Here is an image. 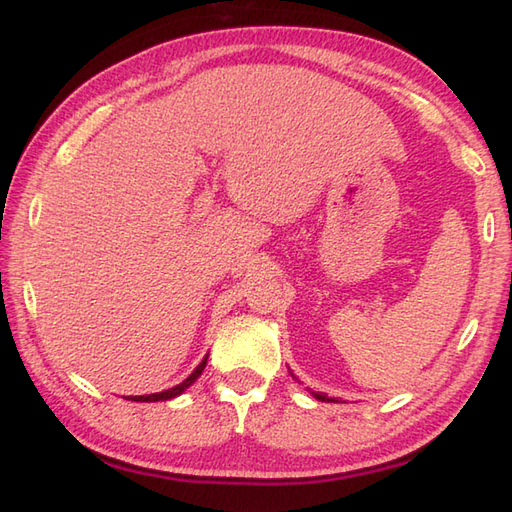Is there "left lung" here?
I'll use <instances>...</instances> for the list:
<instances>
[{
    "instance_id": "8db88e82",
    "label": "left lung",
    "mask_w": 512,
    "mask_h": 512,
    "mask_svg": "<svg viewBox=\"0 0 512 512\" xmlns=\"http://www.w3.org/2000/svg\"><path fill=\"white\" fill-rule=\"evenodd\" d=\"M292 378H296V376L292 374ZM313 398H316V400H322V402H337V400H333V398L326 396V393H313Z\"/></svg>"
}]
</instances>
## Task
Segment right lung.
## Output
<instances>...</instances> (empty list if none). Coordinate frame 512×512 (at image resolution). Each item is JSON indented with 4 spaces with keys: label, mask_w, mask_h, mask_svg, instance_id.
I'll use <instances>...</instances> for the list:
<instances>
[{
    "label": "right lung",
    "mask_w": 512,
    "mask_h": 512,
    "mask_svg": "<svg viewBox=\"0 0 512 512\" xmlns=\"http://www.w3.org/2000/svg\"><path fill=\"white\" fill-rule=\"evenodd\" d=\"M205 365H207V355H205V359H203L199 365H196V370H194L183 383H179V385H175V387H170V389H166V391H160V393H149V396H127V400H131V402H160V400L177 398V396H181V393L186 391V389L196 381V378H199V376L203 374Z\"/></svg>",
    "instance_id": "1"
}]
</instances>
